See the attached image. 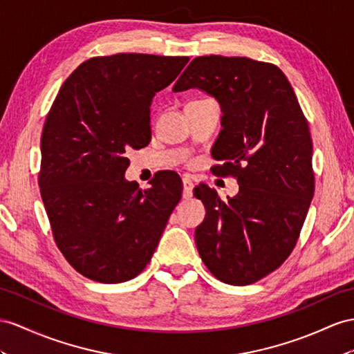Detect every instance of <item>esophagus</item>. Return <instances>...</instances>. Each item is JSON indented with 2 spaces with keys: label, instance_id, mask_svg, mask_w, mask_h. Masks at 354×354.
Wrapping results in <instances>:
<instances>
[{
  "label": "esophagus",
  "instance_id": "1",
  "mask_svg": "<svg viewBox=\"0 0 354 354\" xmlns=\"http://www.w3.org/2000/svg\"><path fill=\"white\" fill-rule=\"evenodd\" d=\"M183 185H184V198H189V197H193V189H194V184H193V180L189 179V178H183Z\"/></svg>",
  "mask_w": 354,
  "mask_h": 354
}]
</instances>
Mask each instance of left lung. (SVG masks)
I'll return each mask as SVG.
<instances>
[{"instance_id":"left-lung-1","label":"left lung","mask_w":354,"mask_h":354,"mask_svg":"<svg viewBox=\"0 0 354 354\" xmlns=\"http://www.w3.org/2000/svg\"><path fill=\"white\" fill-rule=\"evenodd\" d=\"M197 88L221 107L212 157L216 175L238 178L223 202L202 184L206 216L194 238L203 263L223 283L247 286L284 263L314 196L313 140L295 91L277 66L243 57H197L174 86Z\"/></svg>"}]
</instances>
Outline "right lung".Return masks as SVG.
<instances>
[{
	"label": "right lung",
	"mask_w": 354,
	"mask_h": 354,
	"mask_svg": "<svg viewBox=\"0 0 354 354\" xmlns=\"http://www.w3.org/2000/svg\"><path fill=\"white\" fill-rule=\"evenodd\" d=\"M188 57L116 53L82 62L62 84L41 134L40 193L53 238L79 274L124 283L147 268L180 201L161 171L139 188L127 152L151 142V103Z\"/></svg>",
	"instance_id": "add662e5"
}]
</instances>
